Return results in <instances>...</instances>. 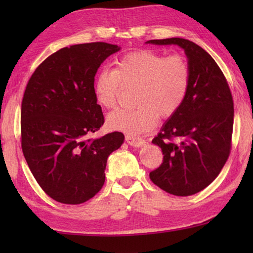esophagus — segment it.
<instances>
[{"instance_id": "34e87169", "label": "esophagus", "mask_w": 253, "mask_h": 253, "mask_svg": "<svg viewBox=\"0 0 253 253\" xmlns=\"http://www.w3.org/2000/svg\"><path fill=\"white\" fill-rule=\"evenodd\" d=\"M125 139H126V142L130 145V146H134V147H140L145 144V140L143 138H140V137H137V136L126 135Z\"/></svg>"}]
</instances>
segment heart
<instances>
[{
	"label": "heart",
	"mask_w": 253,
	"mask_h": 253,
	"mask_svg": "<svg viewBox=\"0 0 253 253\" xmlns=\"http://www.w3.org/2000/svg\"><path fill=\"white\" fill-rule=\"evenodd\" d=\"M191 67L183 54L138 50L124 55L113 70L98 72L93 92L98 104L114 108L124 87L137 85L132 109H118L108 115L107 126L113 130L139 134L151 130L157 118H169L181 108L187 96Z\"/></svg>",
	"instance_id": "heart-1"
}]
</instances>
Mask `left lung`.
I'll use <instances>...</instances> for the list:
<instances>
[{
	"instance_id": "8db88e82",
	"label": "left lung",
	"mask_w": 253,
	"mask_h": 253,
	"mask_svg": "<svg viewBox=\"0 0 253 253\" xmlns=\"http://www.w3.org/2000/svg\"><path fill=\"white\" fill-rule=\"evenodd\" d=\"M147 43L179 45L191 67L185 101L152 140L164 156L149 178L169 194L193 195L216 178L229 158L234 116L232 93L217 63L194 42L170 38Z\"/></svg>"
}]
</instances>
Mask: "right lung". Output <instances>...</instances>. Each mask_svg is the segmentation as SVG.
Wrapping results in <instances>:
<instances>
[{
	"mask_svg": "<svg viewBox=\"0 0 253 253\" xmlns=\"http://www.w3.org/2000/svg\"><path fill=\"white\" fill-rule=\"evenodd\" d=\"M119 46L75 44L42 61L29 79L21 106V147L29 169L51 199L81 204L105 183L107 158L124 142L113 131L88 138L104 125L93 83L98 68Z\"/></svg>",
	"mask_w": 253,
	"mask_h": 253,
	"instance_id": "obj_1",
	"label": "right lung"
}]
</instances>
